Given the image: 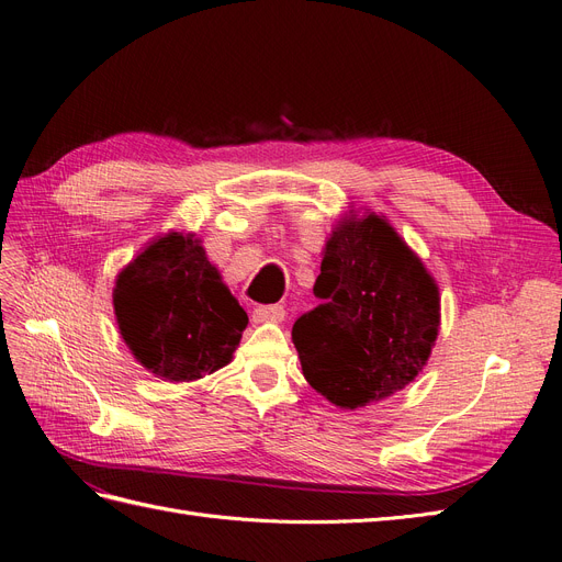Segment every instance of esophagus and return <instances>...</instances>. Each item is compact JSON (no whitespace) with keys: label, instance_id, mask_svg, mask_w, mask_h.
<instances>
[{"label":"esophagus","instance_id":"1","mask_svg":"<svg viewBox=\"0 0 562 562\" xmlns=\"http://www.w3.org/2000/svg\"><path fill=\"white\" fill-rule=\"evenodd\" d=\"M284 307L282 305H259L255 307L252 313V319L257 324H263V322H270V324H280L284 319Z\"/></svg>","mask_w":562,"mask_h":562}]
</instances>
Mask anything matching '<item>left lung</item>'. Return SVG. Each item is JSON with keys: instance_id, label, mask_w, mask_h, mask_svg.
I'll use <instances>...</instances> for the list:
<instances>
[{"instance_id": "left-lung-1", "label": "left lung", "mask_w": 562, "mask_h": 562, "mask_svg": "<svg viewBox=\"0 0 562 562\" xmlns=\"http://www.w3.org/2000/svg\"><path fill=\"white\" fill-rule=\"evenodd\" d=\"M322 305L292 340L303 375L342 409L380 403L419 375L440 330V289L384 215L349 211L322 252Z\"/></svg>"}]
</instances>
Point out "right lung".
I'll return each mask as SVG.
<instances>
[{
	"mask_svg": "<svg viewBox=\"0 0 562 562\" xmlns=\"http://www.w3.org/2000/svg\"><path fill=\"white\" fill-rule=\"evenodd\" d=\"M113 310L134 359L164 382H194L224 368L247 326L201 240L184 232L153 238L120 270Z\"/></svg>",
	"mask_w": 562,
	"mask_h": 562,
	"instance_id": "1",
	"label": "right lung"
}]
</instances>
